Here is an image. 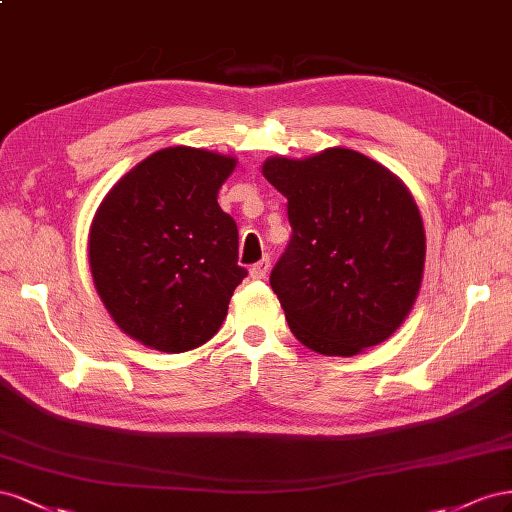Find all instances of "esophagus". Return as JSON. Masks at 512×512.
Returning <instances> with one entry per match:
<instances>
[{
  "instance_id": "obj_1",
  "label": "esophagus",
  "mask_w": 512,
  "mask_h": 512,
  "mask_svg": "<svg viewBox=\"0 0 512 512\" xmlns=\"http://www.w3.org/2000/svg\"><path fill=\"white\" fill-rule=\"evenodd\" d=\"M268 270H270V257H264V259L257 261V264L251 268V279H255V281L266 279Z\"/></svg>"
}]
</instances>
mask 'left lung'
<instances>
[{
  "instance_id": "obj_1",
  "label": "left lung",
  "mask_w": 512,
  "mask_h": 512,
  "mask_svg": "<svg viewBox=\"0 0 512 512\" xmlns=\"http://www.w3.org/2000/svg\"><path fill=\"white\" fill-rule=\"evenodd\" d=\"M264 178L287 197L294 236L270 274L289 330L317 354L356 356L414 309L427 238L410 188L347 148L270 156Z\"/></svg>"
}]
</instances>
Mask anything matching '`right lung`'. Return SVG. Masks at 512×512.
Segmentation results:
<instances>
[{"instance_id":"add662e5","label":"right lung","mask_w":512,"mask_h":512,"mask_svg":"<svg viewBox=\"0 0 512 512\" xmlns=\"http://www.w3.org/2000/svg\"><path fill=\"white\" fill-rule=\"evenodd\" d=\"M236 156L173 145L143 158L100 201L87 236L94 287L124 334L165 354L208 343L246 270L218 206Z\"/></svg>"}]
</instances>
